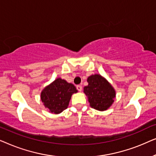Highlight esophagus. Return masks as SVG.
I'll list each match as a JSON object with an SVG mask.
<instances>
[{"label":"esophagus","instance_id":"34e87169","mask_svg":"<svg viewBox=\"0 0 156 156\" xmlns=\"http://www.w3.org/2000/svg\"><path fill=\"white\" fill-rule=\"evenodd\" d=\"M76 89H77L79 91H81L82 90V87L81 86V85H77V86H76Z\"/></svg>","mask_w":156,"mask_h":156}]
</instances>
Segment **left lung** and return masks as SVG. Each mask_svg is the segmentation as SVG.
I'll use <instances>...</instances> for the list:
<instances>
[{"mask_svg": "<svg viewBox=\"0 0 156 156\" xmlns=\"http://www.w3.org/2000/svg\"><path fill=\"white\" fill-rule=\"evenodd\" d=\"M87 82L89 84L84 87V92L88 97L91 107L99 111L109 108L116 96L112 85L99 74L89 76Z\"/></svg>", "mask_w": 156, "mask_h": 156, "instance_id": "left-lung-1", "label": "left lung"}]
</instances>
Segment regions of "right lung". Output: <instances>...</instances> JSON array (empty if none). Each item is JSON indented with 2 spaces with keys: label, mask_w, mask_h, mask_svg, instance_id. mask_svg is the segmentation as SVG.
Listing matches in <instances>:
<instances>
[{
  "label": "right lung",
  "mask_w": 156,
  "mask_h": 156,
  "mask_svg": "<svg viewBox=\"0 0 156 156\" xmlns=\"http://www.w3.org/2000/svg\"><path fill=\"white\" fill-rule=\"evenodd\" d=\"M76 92L73 84L58 78L43 89L41 100L51 113L57 114L67 108L72 95Z\"/></svg>",
  "instance_id": "1"
}]
</instances>
